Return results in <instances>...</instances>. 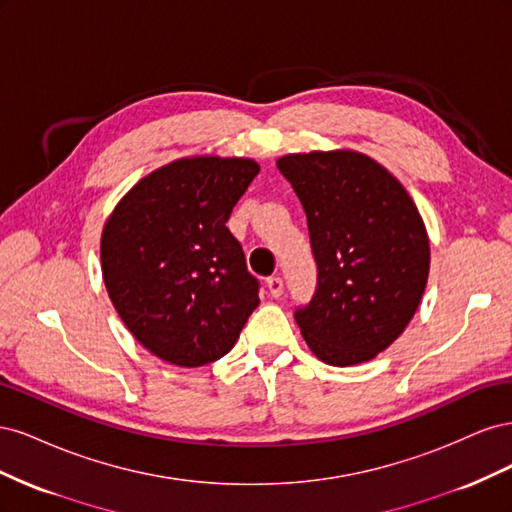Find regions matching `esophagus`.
I'll return each instance as SVG.
<instances>
[{"mask_svg": "<svg viewBox=\"0 0 512 512\" xmlns=\"http://www.w3.org/2000/svg\"><path fill=\"white\" fill-rule=\"evenodd\" d=\"M267 288H269V292H271V297H275V299H280L282 294H284V280L282 277H269L267 280Z\"/></svg>", "mask_w": 512, "mask_h": 512, "instance_id": "obj_1", "label": "esophagus"}]
</instances>
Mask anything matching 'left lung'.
<instances>
[{
	"mask_svg": "<svg viewBox=\"0 0 512 512\" xmlns=\"http://www.w3.org/2000/svg\"><path fill=\"white\" fill-rule=\"evenodd\" d=\"M307 215L318 267L312 301L294 312L320 361H371L404 333L423 299L429 239L414 200L389 170L350 149L277 160Z\"/></svg>",
	"mask_w": 512,
	"mask_h": 512,
	"instance_id": "1",
	"label": "left lung"
}]
</instances>
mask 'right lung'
<instances>
[{
    "label": "right lung",
    "mask_w": 512,
    "mask_h": 512,
    "mask_svg": "<svg viewBox=\"0 0 512 512\" xmlns=\"http://www.w3.org/2000/svg\"><path fill=\"white\" fill-rule=\"evenodd\" d=\"M258 173L250 158H181L138 181L104 224L108 297L138 342L170 365L222 359L260 303L226 228Z\"/></svg>",
    "instance_id": "obj_1"
}]
</instances>
